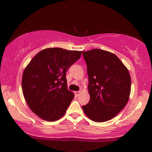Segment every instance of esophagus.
I'll return each mask as SVG.
<instances>
[{
    "instance_id": "1",
    "label": "esophagus",
    "mask_w": 152,
    "mask_h": 152,
    "mask_svg": "<svg viewBox=\"0 0 152 152\" xmlns=\"http://www.w3.org/2000/svg\"><path fill=\"white\" fill-rule=\"evenodd\" d=\"M74 94H76V96H79L80 94V91H76L74 92Z\"/></svg>"
}]
</instances>
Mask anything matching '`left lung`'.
Segmentation results:
<instances>
[{
    "label": "left lung",
    "mask_w": 152,
    "mask_h": 152,
    "mask_svg": "<svg viewBox=\"0 0 152 152\" xmlns=\"http://www.w3.org/2000/svg\"><path fill=\"white\" fill-rule=\"evenodd\" d=\"M89 83L88 103L82 106L85 115L95 122L113 119L123 109L131 92L127 68L114 53L100 49L82 51Z\"/></svg>",
    "instance_id": "obj_1"
}]
</instances>
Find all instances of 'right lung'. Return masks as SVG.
Here are the masks:
<instances>
[{
	"instance_id": "1",
	"label": "right lung",
	"mask_w": 152,
	"mask_h": 152,
	"mask_svg": "<svg viewBox=\"0 0 152 152\" xmlns=\"http://www.w3.org/2000/svg\"><path fill=\"white\" fill-rule=\"evenodd\" d=\"M82 51L47 48L31 60L22 76V91L30 109L42 119L55 121L64 116L74 96L66 73Z\"/></svg>"
}]
</instances>
